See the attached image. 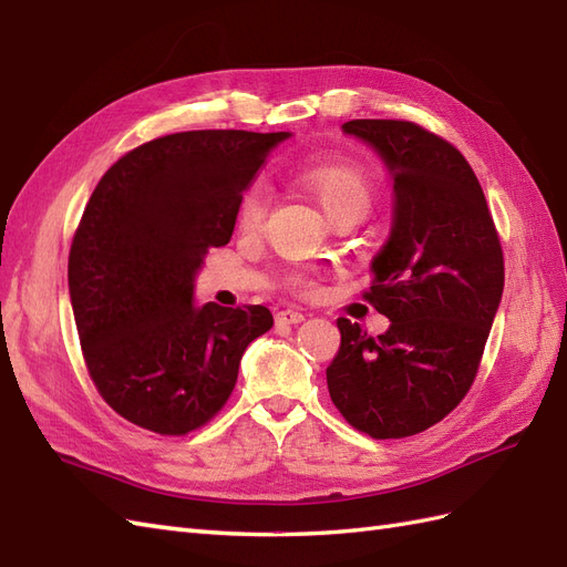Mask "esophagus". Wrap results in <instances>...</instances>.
<instances>
[{"label": "esophagus", "mask_w": 567, "mask_h": 567, "mask_svg": "<svg viewBox=\"0 0 567 567\" xmlns=\"http://www.w3.org/2000/svg\"><path fill=\"white\" fill-rule=\"evenodd\" d=\"M302 320H306V315L298 312V310L276 312V322H279V324H300Z\"/></svg>", "instance_id": "esophagus-1"}]
</instances>
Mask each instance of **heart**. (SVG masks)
<instances>
[{"label":"heart","instance_id":"heart-1","mask_svg":"<svg viewBox=\"0 0 567 567\" xmlns=\"http://www.w3.org/2000/svg\"><path fill=\"white\" fill-rule=\"evenodd\" d=\"M300 179L334 224L349 218L361 220L372 204V179L358 163L320 161L310 165ZM265 189L259 185L247 189L238 204L240 226L255 228L265 216ZM296 286H302V281H296Z\"/></svg>","mask_w":567,"mask_h":567}]
</instances>
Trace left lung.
I'll list each match as a JSON object with an SVG mask.
<instances>
[{"label": "left lung", "mask_w": 567, "mask_h": 567, "mask_svg": "<svg viewBox=\"0 0 567 567\" xmlns=\"http://www.w3.org/2000/svg\"><path fill=\"white\" fill-rule=\"evenodd\" d=\"M392 177V230L365 293L392 322L368 337L339 317L327 368L334 406L370 437H406L443 421L472 388L505 284L503 250L472 165L406 120H351Z\"/></svg>", "instance_id": "8db88e82"}]
</instances>
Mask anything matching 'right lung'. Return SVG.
Here are the masks:
<instances>
[{
    "mask_svg": "<svg viewBox=\"0 0 567 567\" xmlns=\"http://www.w3.org/2000/svg\"><path fill=\"white\" fill-rule=\"evenodd\" d=\"M288 132L197 130L136 146L110 168L69 250V298L91 380L122 419L185 435L224 409L265 306H195V276Z\"/></svg>",
    "mask_w": 567,
    "mask_h": 567,
    "instance_id": "obj_1",
    "label": "right lung"
}]
</instances>
